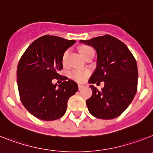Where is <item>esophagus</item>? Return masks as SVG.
Returning <instances> with one entry per match:
<instances>
[{
	"label": "esophagus",
	"instance_id": "obj_1",
	"mask_svg": "<svg viewBox=\"0 0 153 153\" xmlns=\"http://www.w3.org/2000/svg\"><path fill=\"white\" fill-rule=\"evenodd\" d=\"M84 85L83 84H78V88H79V90H81V89H83V87H84Z\"/></svg>",
	"mask_w": 153,
	"mask_h": 153
}]
</instances>
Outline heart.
Returning a JSON list of instances; mask_svg holds the SVG:
<instances>
[{"label":"heart","instance_id":"heart-1","mask_svg":"<svg viewBox=\"0 0 153 153\" xmlns=\"http://www.w3.org/2000/svg\"><path fill=\"white\" fill-rule=\"evenodd\" d=\"M90 50H92L91 47H88V46H82V47L79 48V51L80 53V54L82 56L86 53L90 51ZM67 52H65V53L63 56V62L64 63L65 60H66V57H67ZM89 73L87 71H85V70H71L70 73H69V76L71 79H74L76 81H78V82H82L85 78L87 76Z\"/></svg>","mask_w":153,"mask_h":153}]
</instances>
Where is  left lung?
<instances>
[{"label": "left lung", "mask_w": 153, "mask_h": 153, "mask_svg": "<svg viewBox=\"0 0 153 153\" xmlns=\"http://www.w3.org/2000/svg\"><path fill=\"white\" fill-rule=\"evenodd\" d=\"M79 42L93 47L97 53V68L89 83H105L101 91L90 86L93 94L86 100L89 112L102 120L117 118L129 106L137 91L136 59L124 43L110 35Z\"/></svg>", "instance_id": "obj_1"}]
</instances>
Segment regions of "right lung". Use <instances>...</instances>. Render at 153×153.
I'll return each instance as SVG.
<instances>
[{
  "instance_id": "obj_1",
  "label": "right lung",
  "mask_w": 153,
  "mask_h": 153,
  "mask_svg": "<svg viewBox=\"0 0 153 153\" xmlns=\"http://www.w3.org/2000/svg\"><path fill=\"white\" fill-rule=\"evenodd\" d=\"M76 43L60 36L45 35L32 43L20 59L17 80L21 101L30 114L45 121H52L65 114L67 101L78 90L72 79L63 76L56 87L53 79H59L63 69V56Z\"/></svg>"
}]
</instances>
